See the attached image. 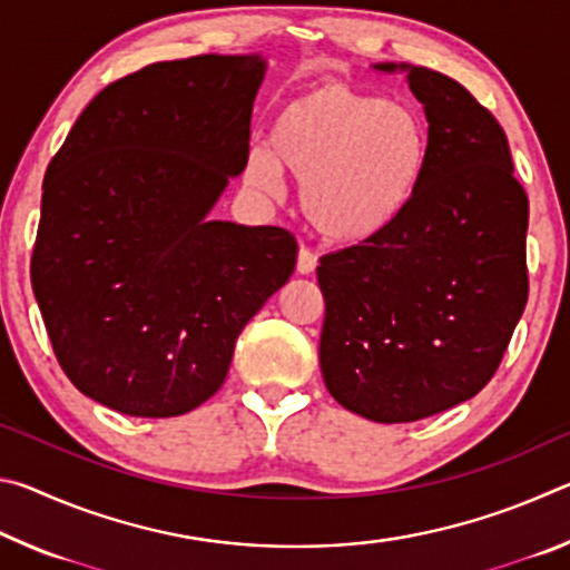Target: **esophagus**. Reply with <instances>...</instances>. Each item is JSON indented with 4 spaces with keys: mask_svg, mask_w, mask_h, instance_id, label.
Here are the masks:
<instances>
[{
    "mask_svg": "<svg viewBox=\"0 0 570 570\" xmlns=\"http://www.w3.org/2000/svg\"><path fill=\"white\" fill-rule=\"evenodd\" d=\"M316 268V254L308 248H298V256H296V272L298 274H312Z\"/></svg>",
    "mask_w": 570,
    "mask_h": 570,
    "instance_id": "1",
    "label": "esophagus"
}]
</instances>
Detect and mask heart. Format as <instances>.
Wrapping results in <instances>:
<instances>
[{"label": "heart", "mask_w": 570, "mask_h": 570, "mask_svg": "<svg viewBox=\"0 0 570 570\" xmlns=\"http://www.w3.org/2000/svg\"><path fill=\"white\" fill-rule=\"evenodd\" d=\"M428 160L430 130L417 110L326 80L276 110L268 148L250 150L246 180L278 193L288 173L302 180L298 204L316 234L364 244L407 214Z\"/></svg>", "instance_id": "b5f03b06"}]
</instances>
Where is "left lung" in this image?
<instances>
[{
    "instance_id": "left-lung-1",
    "label": "left lung",
    "mask_w": 570,
    "mask_h": 570,
    "mask_svg": "<svg viewBox=\"0 0 570 570\" xmlns=\"http://www.w3.org/2000/svg\"><path fill=\"white\" fill-rule=\"evenodd\" d=\"M407 72L430 122L417 198L387 234L320 258V364L342 407L414 422L493 380L528 302V196L493 112L452 77Z\"/></svg>"
}]
</instances>
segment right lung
Segmentation results:
<instances>
[{"mask_svg":"<svg viewBox=\"0 0 570 570\" xmlns=\"http://www.w3.org/2000/svg\"><path fill=\"white\" fill-rule=\"evenodd\" d=\"M266 62L198 55L110 82L45 173L32 288L62 372L130 417H178L296 266L278 226L208 220L248 163Z\"/></svg>","mask_w":570,"mask_h":570,"instance_id":"obj_1","label":"right lung"}]
</instances>
